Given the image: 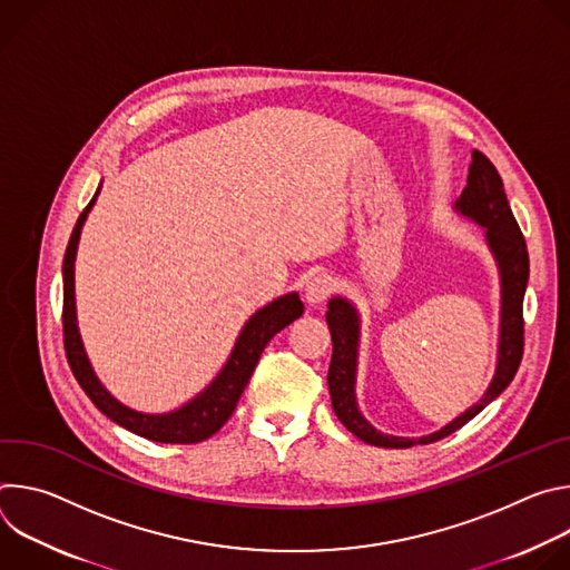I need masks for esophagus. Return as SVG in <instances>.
<instances>
[{"mask_svg": "<svg viewBox=\"0 0 570 570\" xmlns=\"http://www.w3.org/2000/svg\"><path fill=\"white\" fill-rule=\"evenodd\" d=\"M336 288V282L330 277V275H315L313 279H308L306 288H304V297L308 304L317 306L322 302H327L330 295L334 293Z\"/></svg>", "mask_w": 570, "mask_h": 570, "instance_id": "34e87169", "label": "esophagus"}]
</instances>
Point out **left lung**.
Listing matches in <instances>:
<instances>
[{"label": "left lung", "instance_id": "1", "mask_svg": "<svg viewBox=\"0 0 570 570\" xmlns=\"http://www.w3.org/2000/svg\"><path fill=\"white\" fill-rule=\"evenodd\" d=\"M453 209L484 229L487 248H490L501 275V332L494 379L471 409H466L462 415H458L453 422L435 433L422 438H399L376 431L363 417L356 401L361 315L350 299L334 295L327 304V324L334 343L332 365L327 374L332 405L345 429L367 444L383 449H409L415 444L438 442L471 422L487 403H492L512 383L519 370L523 356V295L530 277V259L525 238L510 209L503 180L497 167L480 150L471 153L466 187L455 200Z\"/></svg>", "mask_w": 570, "mask_h": 570}]
</instances>
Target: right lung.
Here are the masks:
<instances>
[{
    "instance_id": "obj_1",
    "label": "right lung",
    "mask_w": 570,
    "mask_h": 570,
    "mask_svg": "<svg viewBox=\"0 0 570 570\" xmlns=\"http://www.w3.org/2000/svg\"><path fill=\"white\" fill-rule=\"evenodd\" d=\"M101 185L90 200V205L78 216L76 227L69 236L65 259H62V334H65V352L69 367L78 381V385L86 390L97 409L112 420L115 424L124 426L126 431L161 442V444H196L212 438L234 413L236 401L246 390L264 347L271 343L275 334H279L293 320L304 313V304L297 293H286L264 308H259L250 320L243 324V330L234 343V350L216 374V379L194 399L183 403L180 409L171 413H139L130 405L121 403L117 396L108 392V387L99 381L83 341H80L78 320H76V297H73V262L80 240V229L86 225L90 209L97 203Z\"/></svg>"
}]
</instances>
